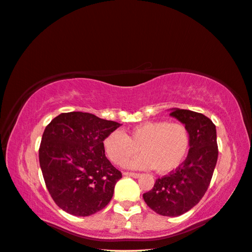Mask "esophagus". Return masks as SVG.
<instances>
[{
  "mask_svg": "<svg viewBox=\"0 0 252 252\" xmlns=\"http://www.w3.org/2000/svg\"><path fill=\"white\" fill-rule=\"evenodd\" d=\"M123 175L132 176V178H139V176H140V174H139V173H133V172H125Z\"/></svg>",
  "mask_w": 252,
  "mask_h": 252,
  "instance_id": "esophagus-1",
  "label": "esophagus"
}]
</instances>
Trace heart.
I'll return each mask as SVG.
<instances>
[{"label": "heart", "mask_w": 252, "mask_h": 252, "mask_svg": "<svg viewBox=\"0 0 252 252\" xmlns=\"http://www.w3.org/2000/svg\"><path fill=\"white\" fill-rule=\"evenodd\" d=\"M190 147L189 130L180 122L149 121L140 123L126 133L115 130L105 137L103 148L112 163L123 166L139 152L142 155L129 164L138 170L155 168L170 173L186 159Z\"/></svg>", "instance_id": "obj_1"}]
</instances>
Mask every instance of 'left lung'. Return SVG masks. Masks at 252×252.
I'll use <instances>...</instances> for the list:
<instances>
[{
	"instance_id": "8db88e82",
	"label": "left lung",
	"mask_w": 252,
	"mask_h": 252,
	"mask_svg": "<svg viewBox=\"0 0 252 252\" xmlns=\"http://www.w3.org/2000/svg\"><path fill=\"white\" fill-rule=\"evenodd\" d=\"M170 115L189 130V153L185 162L170 174L157 179L153 189L142 197L155 213L175 217L194 207L204 197L215 170L219 147L216 126L207 116L180 108H173Z\"/></svg>"
}]
</instances>
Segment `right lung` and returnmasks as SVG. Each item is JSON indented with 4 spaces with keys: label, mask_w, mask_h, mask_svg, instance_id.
Segmentation results:
<instances>
[{
    "label": "right lung",
    "mask_w": 252,
    "mask_h": 252,
    "mask_svg": "<svg viewBox=\"0 0 252 252\" xmlns=\"http://www.w3.org/2000/svg\"><path fill=\"white\" fill-rule=\"evenodd\" d=\"M121 126L84 112L61 113L45 127L39 147L44 181L67 214L89 216L113 197L122 173L105 156V137Z\"/></svg>",
    "instance_id": "obj_1"
}]
</instances>
